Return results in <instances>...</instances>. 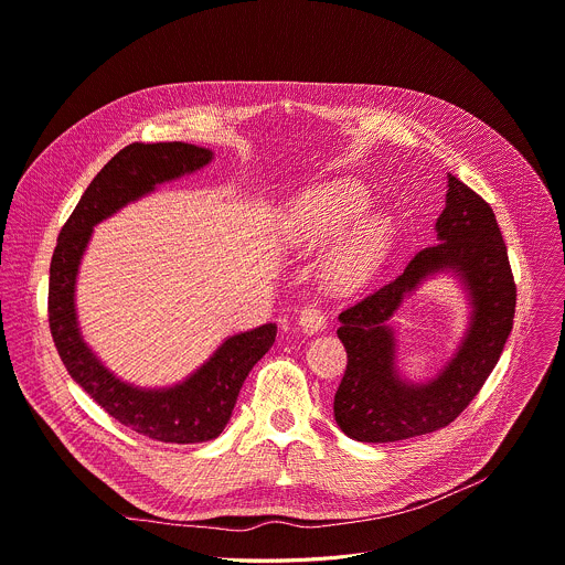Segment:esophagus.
Segmentation results:
<instances>
[{
  "instance_id": "esophagus-1",
  "label": "esophagus",
  "mask_w": 565,
  "mask_h": 565,
  "mask_svg": "<svg viewBox=\"0 0 565 565\" xmlns=\"http://www.w3.org/2000/svg\"><path fill=\"white\" fill-rule=\"evenodd\" d=\"M299 327L303 333H318L327 327V313L318 306H306V309L299 313Z\"/></svg>"
}]
</instances>
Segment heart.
Here are the masks:
<instances>
[{
    "label": "heart",
    "instance_id": "1",
    "mask_svg": "<svg viewBox=\"0 0 565 565\" xmlns=\"http://www.w3.org/2000/svg\"><path fill=\"white\" fill-rule=\"evenodd\" d=\"M365 210L367 195L361 186L353 182L329 184L292 202L284 218V232L297 247H320L345 234ZM351 230L324 268L327 281L335 290H353L367 284L381 268L392 241V221L383 214H370Z\"/></svg>",
    "mask_w": 565,
    "mask_h": 565
}]
</instances>
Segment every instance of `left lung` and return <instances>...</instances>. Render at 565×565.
I'll use <instances>...</instances> for the list:
<instances>
[{
  "label": "left lung",
  "mask_w": 565,
  "mask_h": 565,
  "mask_svg": "<svg viewBox=\"0 0 565 565\" xmlns=\"http://www.w3.org/2000/svg\"><path fill=\"white\" fill-rule=\"evenodd\" d=\"M435 230L439 243L424 247L403 275L338 316L347 370L335 392L333 415L351 439L398 441L455 422L482 390L514 327L516 284L489 202L448 175L446 207ZM444 269L466 284L475 309L472 322L437 380L409 384L393 365V332L386 320L407 291Z\"/></svg>",
  "instance_id": "left-lung-1"
}]
</instances>
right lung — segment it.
<instances>
[{
    "instance_id": "right-lung-1",
    "label": "right lung",
    "mask_w": 565,
    "mask_h": 565,
    "mask_svg": "<svg viewBox=\"0 0 565 565\" xmlns=\"http://www.w3.org/2000/svg\"><path fill=\"white\" fill-rule=\"evenodd\" d=\"M214 152L184 141L130 143L96 173L61 230L49 268V329L70 376L130 430L167 444L216 439L227 426L249 370L275 344L277 324L230 335L186 381L141 390L119 381L85 344L76 318V275L96 223L128 202L212 162Z\"/></svg>"
}]
</instances>
